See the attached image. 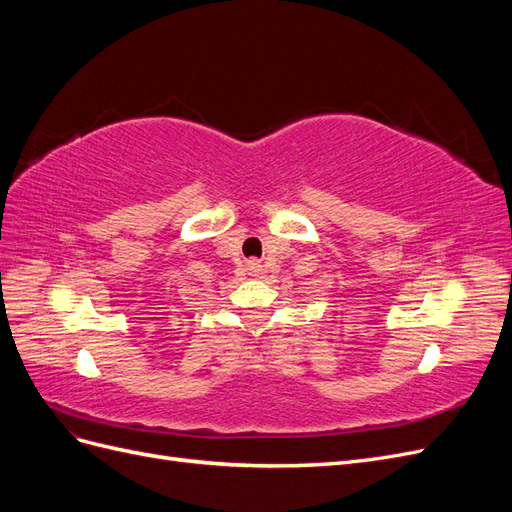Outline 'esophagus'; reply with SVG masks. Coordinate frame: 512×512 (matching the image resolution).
<instances>
[{
    "mask_svg": "<svg viewBox=\"0 0 512 512\" xmlns=\"http://www.w3.org/2000/svg\"><path fill=\"white\" fill-rule=\"evenodd\" d=\"M250 269H252V275H258L260 273V265H258V262H250Z\"/></svg>",
    "mask_w": 512,
    "mask_h": 512,
    "instance_id": "1",
    "label": "esophagus"
}]
</instances>
